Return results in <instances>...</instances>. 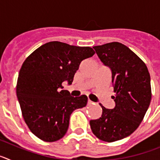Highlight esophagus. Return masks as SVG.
<instances>
[{
	"label": "esophagus",
	"mask_w": 160,
	"mask_h": 160,
	"mask_svg": "<svg viewBox=\"0 0 160 160\" xmlns=\"http://www.w3.org/2000/svg\"><path fill=\"white\" fill-rule=\"evenodd\" d=\"M92 104H94V102H92V101H90V100H88V102H87V105H92Z\"/></svg>",
	"instance_id": "34e87169"
}]
</instances>
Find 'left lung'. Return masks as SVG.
<instances>
[{"label":"left lung","mask_w":160,"mask_h":160,"mask_svg":"<svg viewBox=\"0 0 160 160\" xmlns=\"http://www.w3.org/2000/svg\"><path fill=\"white\" fill-rule=\"evenodd\" d=\"M93 48L111 70L115 106L107 109L100 104L102 114L90 120V128L101 140L114 142L131 135L142 121L152 99L151 77L145 63L123 44L111 42Z\"/></svg>","instance_id":"left-lung-1"}]
</instances>
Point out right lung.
<instances>
[{"label":"right lung","mask_w":160,"mask_h":160,"mask_svg":"<svg viewBox=\"0 0 160 160\" xmlns=\"http://www.w3.org/2000/svg\"><path fill=\"white\" fill-rule=\"evenodd\" d=\"M94 54L90 47L50 42L25 59L18 75L17 97L25 123L38 138L46 142L62 138L72 112L87 106V96L73 97L62 84H71L82 61Z\"/></svg>","instance_id":"add662e5"}]
</instances>
